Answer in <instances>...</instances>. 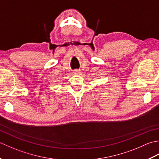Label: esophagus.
I'll list each match as a JSON object with an SVG mask.
<instances>
[{"instance_id":"1","label":"esophagus","mask_w":159,"mask_h":159,"mask_svg":"<svg viewBox=\"0 0 159 159\" xmlns=\"http://www.w3.org/2000/svg\"><path fill=\"white\" fill-rule=\"evenodd\" d=\"M74 74H80V72L79 70H76L74 71Z\"/></svg>"}]
</instances>
